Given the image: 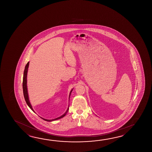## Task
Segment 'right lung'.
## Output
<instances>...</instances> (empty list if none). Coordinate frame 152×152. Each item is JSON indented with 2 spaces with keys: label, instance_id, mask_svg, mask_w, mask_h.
I'll return each mask as SVG.
<instances>
[{
  "label": "right lung",
  "instance_id": "right-lung-1",
  "mask_svg": "<svg viewBox=\"0 0 152 152\" xmlns=\"http://www.w3.org/2000/svg\"><path fill=\"white\" fill-rule=\"evenodd\" d=\"M29 62H28V63H27V64L26 65V67H25V69H24V74H23V94H24V98H25V100H26V104H28V105L29 106V107L31 109V110L34 112V111L33 110V109H32V106H31V104L30 103V102H29V96H28V90H27V85H26V83H27V80H26V78H27V73H28V67H29ZM73 90V89L71 91V92H70V94H69V97H70V96H71V94L72 91ZM68 110H69V107H68V109H67V111H66V113H65L63 115H62L60 117H58V118H55V119H53V120H46V119H45V118H42V117H41V118H42L43 120H45V121H48V122H52V121H55V120H58V119H60V118H61L62 117H64L65 116V115L67 114V112L68 111Z\"/></svg>",
  "mask_w": 152,
  "mask_h": 152
}]
</instances>
